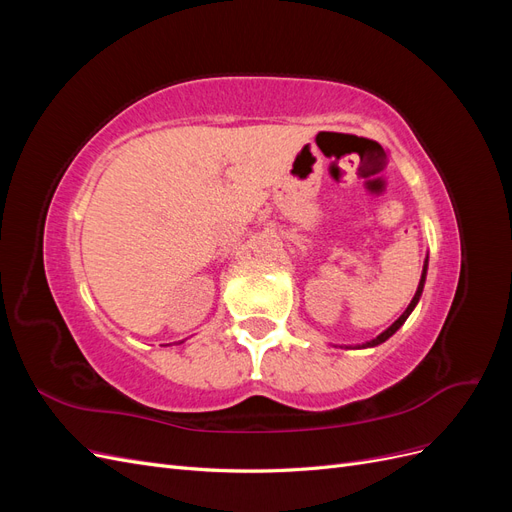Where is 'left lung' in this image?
<instances>
[{
	"label": "left lung",
	"instance_id": "1",
	"mask_svg": "<svg viewBox=\"0 0 512 512\" xmlns=\"http://www.w3.org/2000/svg\"><path fill=\"white\" fill-rule=\"evenodd\" d=\"M427 265H429V256L425 258V262H423V273H421V282H418V288H416V292H414V297H412V301H410V305L406 307V312L401 314L389 329H384L378 337H374V339H369V342H365V344H359L356 348H374V346H380V344H384L386 339H389L391 335H395L399 329H401V324H404L406 320H408V316L414 312V307H416V303L421 301V294H423V288H425V277H427Z\"/></svg>",
	"mask_w": 512,
	"mask_h": 512
}]
</instances>
